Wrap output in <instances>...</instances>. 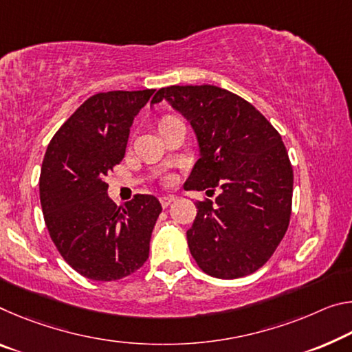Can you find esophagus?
Masks as SVG:
<instances>
[{"label":"esophagus","mask_w":352,"mask_h":352,"mask_svg":"<svg viewBox=\"0 0 352 352\" xmlns=\"http://www.w3.org/2000/svg\"><path fill=\"white\" fill-rule=\"evenodd\" d=\"M160 202H161V205H163V208H167V206H169L172 202H174V197H172V196H164V197L160 199Z\"/></svg>","instance_id":"1"}]
</instances>
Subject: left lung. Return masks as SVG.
I'll return each mask as SVG.
<instances>
[{
    "mask_svg": "<svg viewBox=\"0 0 352 352\" xmlns=\"http://www.w3.org/2000/svg\"><path fill=\"white\" fill-rule=\"evenodd\" d=\"M163 100L197 139L199 160L185 188H219L214 202L196 204L189 252L213 277L252 274L274 254L292 214L293 169L280 135L258 109L222 87H163L152 104Z\"/></svg>",
    "mask_w": 352,
    "mask_h": 352,
    "instance_id": "1",
    "label": "left lung"
}]
</instances>
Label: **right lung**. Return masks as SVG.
Wrapping results in <instances>:
<instances>
[{"mask_svg":"<svg viewBox=\"0 0 352 352\" xmlns=\"http://www.w3.org/2000/svg\"><path fill=\"white\" fill-rule=\"evenodd\" d=\"M153 92L111 91L87 98L43 158L38 189L50 236L67 263L92 280H119L148 258L160 200L136 194L117 206L104 177L124 158L133 120Z\"/></svg>","mask_w":352,"mask_h":352,"instance_id":"1","label":"right lung"}]
</instances>
